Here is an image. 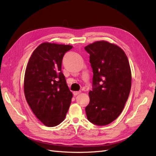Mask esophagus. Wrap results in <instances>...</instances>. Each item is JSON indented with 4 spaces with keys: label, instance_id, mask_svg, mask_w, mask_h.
<instances>
[{
    "label": "esophagus",
    "instance_id": "obj_1",
    "mask_svg": "<svg viewBox=\"0 0 156 156\" xmlns=\"http://www.w3.org/2000/svg\"><path fill=\"white\" fill-rule=\"evenodd\" d=\"M80 93H81V92H80V91H74V92H73V94H74V96H77Z\"/></svg>",
    "mask_w": 156,
    "mask_h": 156
}]
</instances>
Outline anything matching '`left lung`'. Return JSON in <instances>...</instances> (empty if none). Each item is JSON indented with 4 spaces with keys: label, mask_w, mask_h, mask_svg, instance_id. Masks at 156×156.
Segmentation results:
<instances>
[{
    "label": "left lung",
    "mask_w": 156,
    "mask_h": 156,
    "mask_svg": "<svg viewBox=\"0 0 156 156\" xmlns=\"http://www.w3.org/2000/svg\"><path fill=\"white\" fill-rule=\"evenodd\" d=\"M90 54L93 89L85 108L87 118L97 125H107L117 119L127 101L131 71L125 51L114 44L98 41L84 48Z\"/></svg>",
    "instance_id": "8db88e82"
}]
</instances>
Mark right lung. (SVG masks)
<instances>
[{
	"instance_id": "1",
	"label": "right lung",
	"mask_w": 156,
	"mask_h": 156,
	"mask_svg": "<svg viewBox=\"0 0 156 156\" xmlns=\"http://www.w3.org/2000/svg\"><path fill=\"white\" fill-rule=\"evenodd\" d=\"M72 45L45 42L32 53L26 67L24 92L42 123L55 127L64 120L73 94L62 72V59Z\"/></svg>"
}]
</instances>
